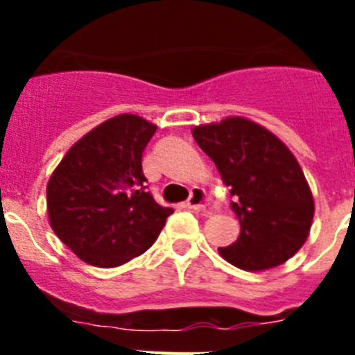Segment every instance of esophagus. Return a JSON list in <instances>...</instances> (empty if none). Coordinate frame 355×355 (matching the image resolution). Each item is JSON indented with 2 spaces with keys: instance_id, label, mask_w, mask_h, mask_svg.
<instances>
[{
  "instance_id": "34e87169",
  "label": "esophagus",
  "mask_w": 355,
  "mask_h": 355,
  "mask_svg": "<svg viewBox=\"0 0 355 355\" xmlns=\"http://www.w3.org/2000/svg\"><path fill=\"white\" fill-rule=\"evenodd\" d=\"M209 202H211V197L206 192L205 188L196 187L190 193L187 200V206L190 209H196V211H209Z\"/></svg>"
}]
</instances>
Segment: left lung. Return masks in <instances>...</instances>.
Listing matches in <instances>:
<instances>
[{
	"instance_id": "1",
	"label": "left lung",
	"mask_w": 355,
	"mask_h": 355,
	"mask_svg": "<svg viewBox=\"0 0 355 355\" xmlns=\"http://www.w3.org/2000/svg\"><path fill=\"white\" fill-rule=\"evenodd\" d=\"M193 139L213 159L240 220V236L218 249L241 270L261 272L299 252L311 231L315 199L299 162L258 122L225 117L200 124Z\"/></svg>"
}]
</instances>
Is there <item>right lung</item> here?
<instances>
[{
    "label": "right lung",
    "mask_w": 355,
    "mask_h": 355,
    "mask_svg": "<svg viewBox=\"0 0 355 355\" xmlns=\"http://www.w3.org/2000/svg\"><path fill=\"white\" fill-rule=\"evenodd\" d=\"M156 128L135 114L108 119L53 171L46 188L49 224L81 261L124 265L155 243L174 213L146 190L142 153Z\"/></svg>",
    "instance_id": "right-lung-1"
}]
</instances>
